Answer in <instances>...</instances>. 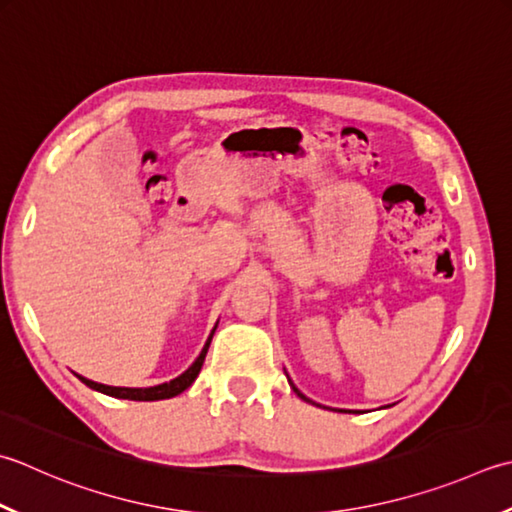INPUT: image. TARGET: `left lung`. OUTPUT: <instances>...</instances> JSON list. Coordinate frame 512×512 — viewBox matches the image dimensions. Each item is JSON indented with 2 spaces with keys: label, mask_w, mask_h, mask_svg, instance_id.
Returning <instances> with one entry per match:
<instances>
[{
  "label": "left lung",
  "mask_w": 512,
  "mask_h": 512,
  "mask_svg": "<svg viewBox=\"0 0 512 512\" xmlns=\"http://www.w3.org/2000/svg\"><path fill=\"white\" fill-rule=\"evenodd\" d=\"M290 386H293V384H290ZM293 390H295V393H297V395H299V397H302V399H306V402H310V399H308V397H304V395H302V393H299V390H297V388H295V386H293Z\"/></svg>",
  "instance_id": "left-lung-1"
}]
</instances>
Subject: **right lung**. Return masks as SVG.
Segmentation results:
<instances>
[{
  "label": "right lung",
  "instance_id": "right-lung-1",
  "mask_svg": "<svg viewBox=\"0 0 512 512\" xmlns=\"http://www.w3.org/2000/svg\"><path fill=\"white\" fill-rule=\"evenodd\" d=\"M215 333V328H213ZM213 333H210V337L206 339V344L202 348V353H199V357L195 359L193 364L188 366V370H184L182 375L170 379V382L166 384H159V386H150V388H122V386H106V384H97V382H90V379L77 375L82 382L93 388V390H99V393L104 395H110V397H117V399H133V402H157V399H170L175 397L179 393H184V390L195 382L199 370H202L204 366V359H206V353H208V346H210V339H213Z\"/></svg>",
  "mask_w": 512,
  "mask_h": 512
}]
</instances>
